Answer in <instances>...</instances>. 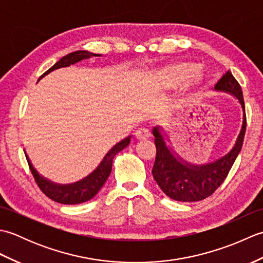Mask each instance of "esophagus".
<instances>
[{"instance_id": "1", "label": "esophagus", "mask_w": 263, "mask_h": 263, "mask_svg": "<svg viewBox=\"0 0 263 263\" xmlns=\"http://www.w3.org/2000/svg\"><path fill=\"white\" fill-rule=\"evenodd\" d=\"M136 137H137V139H139V140H146V139H148L150 137V132L148 128L140 127L136 131Z\"/></svg>"}]
</instances>
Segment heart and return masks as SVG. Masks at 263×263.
<instances>
[{"label":"heart","instance_id":"obj_1","mask_svg":"<svg viewBox=\"0 0 263 263\" xmlns=\"http://www.w3.org/2000/svg\"><path fill=\"white\" fill-rule=\"evenodd\" d=\"M198 70H199V66L197 64L191 63V62H181V63L174 64L173 66H170L168 69H166L164 71L163 74L167 83H170V85L187 81L194 77V80L192 83L194 88L193 89L194 93H193V97L191 98V102H194L195 96L202 92L205 87L203 74L201 73L195 74L198 72Z\"/></svg>","mask_w":263,"mask_h":263}]
</instances>
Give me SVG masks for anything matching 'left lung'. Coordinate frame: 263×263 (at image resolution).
<instances>
[{
	"label": "left lung",
	"instance_id": "obj_1",
	"mask_svg": "<svg viewBox=\"0 0 263 263\" xmlns=\"http://www.w3.org/2000/svg\"><path fill=\"white\" fill-rule=\"evenodd\" d=\"M216 91H222L235 97L243 111L241 131L232 150L219 159L206 164H192L181 158L167 144L170 139L165 137V132L161 126H155L153 135L157 149L155 164L153 167V176L167 197L182 202H195L203 200L214 193L225 181L231 171L234 161L241 152L247 128V116L243 99L242 88L231 71H227L221 79L215 86Z\"/></svg>",
	"mask_w": 263,
	"mask_h": 263
}]
</instances>
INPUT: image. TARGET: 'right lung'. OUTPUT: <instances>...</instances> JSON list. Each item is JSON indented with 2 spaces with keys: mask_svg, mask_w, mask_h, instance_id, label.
<instances>
[{
  "mask_svg": "<svg viewBox=\"0 0 263 263\" xmlns=\"http://www.w3.org/2000/svg\"><path fill=\"white\" fill-rule=\"evenodd\" d=\"M91 57H102L100 54H93L88 51H77L73 53H70L65 55L62 59H61L59 62L55 63L51 69L47 70L45 73H44L39 80L42 79L43 77L47 76L51 73L52 71L58 70L60 68H65V66H70L74 63L80 62L82 60L90 59ZM131 141V136L125 139H123L120 142H117L115 146L111 148L109 152L105 155L103 160L100 161V164L97 166V168L93 172H91L88 176L83 177L82 180L70 183V184H59L47 180L46 177L42 176L39 173L35 170V167L32 166L31 161L28 157L27 153L25 152L26 158L28 161V165H29V168L32 173L33 178L37 183L39 189L42 190L43 193L52 199L55 202L62 203V204H78L86 202V201L92 199L95 195H96L99 190L107 181V178L111 172V165H113V159L117 153H120L121 150L126 148L128 143Z\"/></svg>",
  "mask_w": 263,
  "mask_h": 263,
  "instance_id": "1",
  "label": "right lung"
}]
</instances>
